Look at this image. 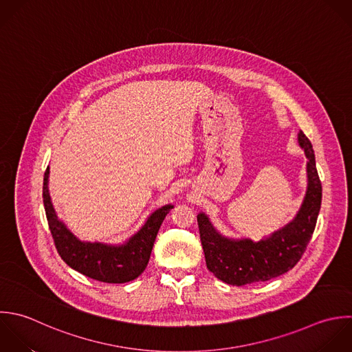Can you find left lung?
I'll return each mask as SVG.
<instances>
[{
	"label": "left lung",
	"instance_id": "left-lung-1",
	"mask_svg": "<svg viewBox=\"0 0 352 352\" xmlns=\"http://www.w3.org/2000/svg\"><path fill=\"white\" fill-rule=\"evenodd\" d=\"M298 142L307 157V190L295 218L259 241L221 234L200 212L197 223L207 269L229 285L269 281L289 272L302 258L316 229L321 210L322 185L310 140L300 130Z\"/></svg>",
	"mask_w": 352,
	"mask_h": 352
}]
</instances>
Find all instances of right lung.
Masks as SVG:
<instances>
[{
  "instance_id": "obj_1",
  "label": "right lung",
  "mask_w": 352,
  "mask_h": 352,
  "mask_svg": "<svg viewBox=\"0 0 352 352\" xmlns=\"http://www.w3.org/2000/svg\"><path fill=\"white\" fill-rule=\"evenodd\" d=\"M49 167L43 175V207L47 225L61 259L80 274L108 284H123L137 278L146 267L155 239L166 215L174 208L166 204L153 211L141 229L123 244L82 241L60 221L49 195Z\"/></svg>"
}]
</instances>
